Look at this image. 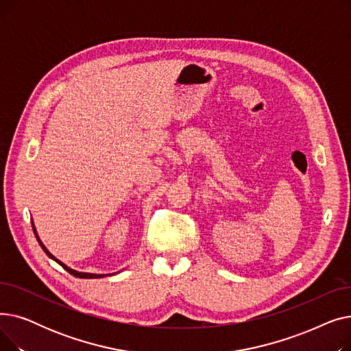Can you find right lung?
<instances>
[{
    "label": "right lung",
    "mask_w": 351,
    "mask_h": 351,
    "mask_svg": "<svg viewBox=\"0 0 351 351\" xmlns=\"http://www.w3.org/2000/svg\"><path fill=\"white\" fill-rule=\"evenodd\" d=\"M31 222H32V220H31ZM32 229H34V233H35V237H36V241H38V243H40V246L43 247V250L48 254V257H51V259L52 261H55V262H57L58 265H61L68 273H71L72 276H75V278H80V279H97V278H104V276H106V274H94V273H82V271H77V270H73V269H69L68 266H65L62 262H60L58 259H57V257H55V256H52L49 252H48V249L43 245V242L40 241V237H38V233H36V230H35V226H34V223H32Z\"/></svg>",
    "instance_id": "add662e5"
}]
</instances>
